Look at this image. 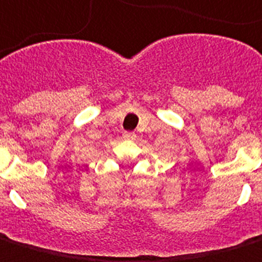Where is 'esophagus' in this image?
Here are the masks:
<instances>
[{
  "label": "esophagus",
  "mask_w": 262,
  "mask_h": 262,
  "mask_svg": "<svg viewBox=\"0 0 262 262\" xmlns=\"http://www.w3.org/2000/svg\"><path fill=\"white\" fill-rule=\"evenodd\" d=\"M136 135L135 133H132V132H125L124 133V138L125 140H135Z\"/></svg>",
  "instance_id": "obj_1"
}]
</instances>
